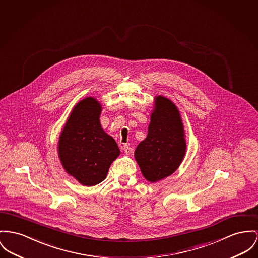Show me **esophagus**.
Returning <instances> with one entry per match:
<instances>
[{
    "mask_svg": "<svg viewBox=\"0 0 258 258\" xmlns=\"http://www.w3.org/2000/svg\"><path fill=\"white\" fill-rule=\"evenodd\" d=\"M122 150L124 151V153H125L126 155H130V154L132 153V148H130L128 145L122 146Z\"/></svg>",
    "mask_w": 258,
    "mask_h": 258,
    "instance_id": "obj_1",
    "label": "esophagus"
}]
</instances>
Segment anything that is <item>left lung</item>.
<instances>
[{
	"instance_id": "obj_1",
	"label": "left lung",
	"mask_w": 258,
	"mask_h": 258,
	"mask_svg": "<svg viewBox=\"0 0 258 258\" xmlns=\"http://www.w3.org/2000/svg\"><path fill=\"white\" fill-rule=\"evenodd\" d=\"M186 152L183 124L175 104L157 97L148 136L138 145L135 157L144 177L150 182L166 178L182 162Z\"/></svg>"
}]
</instances>
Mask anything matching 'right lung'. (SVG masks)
Wrapping results in <instances>:
<instances>
[{
    "label": "right lung",
    "instance_id": "right-lung-1",
    "mask_svg": "<svg viewBox=\"0 0 258 258\" xmlns=\"http://www.w3.org/2000/svg\"><path fill=\"white\" fill-rule=\"evenodd\" d=\"M101 108L93 98L77 103L59 138L58 154L64 169L85 186L103 181L120 154L114 139L101 126Z\"/></svg>",
    "mask_w": 258,
    "mask_h": 258
}]
</instances>
